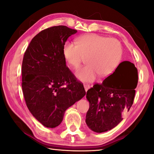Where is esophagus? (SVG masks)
<instances>
[{"label":"esophagus","instance_id":"obj_1","mask_svg":"<svg viewBox=\"0 0 154 154\" xmlns=\"http://www.w3.org/2000/svg\"><path fill=\"white\" fill-rule=\"evenodd\" d=\"M84 88H85V91H87L89 88H91V86L90 84H84Z\"/></svg>","mask_w":154,"mask_h":154}]
</instances>
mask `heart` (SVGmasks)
I'll return each instance as SVG.
<instances>
[{
	"label": "heart",
	"mask_w": 154,
	"mask_h": 154,
	"mask_svg": "<svg viewBox=\"0 0 154 154\" xmlns=\"http://www.w3.org/2000/svg\"><path fill=\"white\" fill-rule=\"evenodd\" d=\"M76 44L67 41L63 47L64 59L70 67L77 68L86 58L87 65L76 72L78 79L93 82L106 77L113 72L122 57V47L117 38L97 34H90L77 38Z\"/></svg>",
	"instance_id": "heart-1"
}]
</instances>
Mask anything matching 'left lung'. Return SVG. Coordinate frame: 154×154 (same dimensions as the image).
<instances>
[{"mask_svg":"<svg viewBox=\"0 0 154 154\" xmlns=\"http://www.w3.org/2000/svg\"><path fill=\"white\" fill-rule=\"evenodd\" d=\"M137 81L134 64L123 61L102 83L95 84L89 89L86 93L90 104L86 116L88 127L96 133L116 127L134 103Z\"/></svg>","mask_w":154,"mask_h":154,"instance_id":"obj_1","label":"left lung"}]
</instances>
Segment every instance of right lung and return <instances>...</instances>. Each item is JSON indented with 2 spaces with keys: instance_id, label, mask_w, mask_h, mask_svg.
<instances>
[{
  "instance_id": "add662e5",
  "label": "right lung",
  "mask_w": 154,
  "mask_h": 154,
  "mask_svg": "<svg viewBox=\"0 0 154 154\" xmlns=\"http://www.w3.org/2000/svg\"><path fill=\"white\" fill-rule=\"evenodd\" d=\"M76 29L48 27L32 39L22 63V89L29 111L43 126L54 128L66 110L86 95L83 84L66 64L63 47Z\"/></svg>"
}]
</instances>
